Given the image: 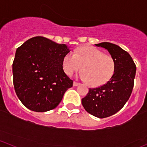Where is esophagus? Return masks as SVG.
Here are the masks:
<instances>
[{"instance_id":"34e87169","label":"esophagus","mask_w":147,"mask_h":147,"mask_svg":"<svg viewBox=\"0 0 147 147\" xmlns=\"http://www.w3.org/2000/svg\"><path fill=\"white\" fill-rule=\"evenodd\" d=\"M79 84H80V83L78 82H75V81H74V82H73V86H76L79 85Z\"/></svg>"}]
</instances>
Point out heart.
<instances>
[{
	"instance_id": "obj_1",
	"label": "heart",
	"mask_w": 147,
	"mask_h": 147,
	"mask_svg": "<svg viewBox=\"0 0 147 147\" xmlns=\"http://www.w3.org/2000/svg\"><path fill=\"white\" fill-rule=\"evenodd\" d=\"M82 66L80 78L92 86L106 84L113 77L115 61L110 55H106L92 46H82L75 51L74 54L67 53L63 61L65 72L72 76Z\"/></svg>"
}]
</instances>
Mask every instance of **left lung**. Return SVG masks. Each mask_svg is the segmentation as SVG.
I'll return each instance as SVG.
<instances>
[{
  "label": "left lung",
  "mask_w": 147,
  "mask_h": 147,
  "mask_svg": "<svg viewBox=\"0 0 147 147\" xmlns=\"http://www.w3.org/2000/svg\"><path fill=\"white\" fill-rule=\"evenodd\" d=\"M95 45L108 50L115 61V71L107 83L89 89L82 103L89 113L104 118L118 112L129 99L133 89L136 65L130 55L120 46L109 42Z\"/></svg>",
  "instance_id": "obj_1"
}]
</instances>
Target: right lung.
<instances>
[{"label":"right lung","instance_id":"add662e5","mask_svg":"<svg viewBox=\"0 0 147 147\" xmlns=\"http://www.w3.org/2000/svg\"><path fill=\"white\" fill-rule=\"evenodd\" d=\"M65 44L43 36L31 38L18 48L12 63L13 84L25 107L36 112L55 109L73 81L63 70L69 53Z\"/></svg>","mask_w":147,"mask_h":147}]
</instances>
